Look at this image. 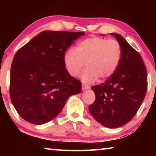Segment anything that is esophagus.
Segmentation results:
<instances>
[{
	"label": "esophagus",
	"mask_w": 156,
	"mask_h": 156,
	"mask_svg": "<svg viewBox=\"0 0 156 156\" xmlns=\"http://www.w3.org/2000/svg\"><path fill=\"white\" fill-rule=\"evenodd\" d=\"M87 89H88V87L85 86V85H84V84H83V85H82V90L84 91V90H86Z\"/></svg>",
	"instance_id": "1"
}]
</instances>
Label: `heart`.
Masks as SVG:
<instances>
[{"label": "heart", "mask_w": 156, "mask_h": 156, "mask_svg": "<svg viewBox=\"0 0 156 156\" xmlns=\"http://www.w3.org/2000/svg\"><path fill=\"white\" fill-rule=\"evenodd\" d=\"M122 58L119 42L113 39L94 37L79 42L76 49H69L63 56L65 67L71 76H81L83 83L90 84L100 78L107 80L115 72Z\"/></svg>", "instance_id": "1"}]
</instances>
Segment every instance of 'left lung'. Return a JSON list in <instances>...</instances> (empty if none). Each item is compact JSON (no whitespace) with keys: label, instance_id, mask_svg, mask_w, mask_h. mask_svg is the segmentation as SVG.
Returning <instances> with one entry per match:
<instances>
[{"label":"left lung","instance_id":"8db88e82","mask_svg":"<svg viewBox=\"0 0 156 156\" xmlns=\"http://www.w3.org/2000/svg\"><path fill=\"white\" fill-rule=\"evenodd\" d=\"M110 35L120 44L122 58L112 76L91 87L96 100L89 110L97 122L114 129L129 122L141 106L147 90V74L138 52L122 36Z\"/></svg>","mask_w":156,"mask_h":156}]
</instances>
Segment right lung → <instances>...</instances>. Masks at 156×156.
I'll return each mask as SVG.
<instances>
[{
	"label": "right lung",
	"instance_id": "1",
	"mask_svg": "<svg viewBox=\"0 0 156 156\" xmlns=\"http://www.w3.org/2000/svg\"><path fill=\"white\" fill-rule=\"evenodd\" d=\"M84 32L44 31L15 54L10 73V98L25 120L43 125L54 119L67 99L80 93L81 83L65 67L63 56Z\"/></svg>",
	"mask_w": 156,
	"mask_h": 156
}]
</instances>
